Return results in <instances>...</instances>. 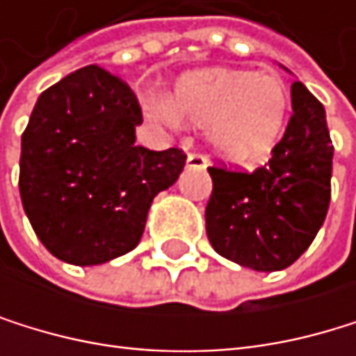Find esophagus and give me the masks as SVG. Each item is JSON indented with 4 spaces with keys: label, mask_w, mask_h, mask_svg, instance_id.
Returning <instances> with one entry per match:
<instances>
[{
    "label": "esophagus",
    "mask_w": 356,
    "mask_h": 356,
    "mask_svg": "<svg viewBox=\"0 0 356 356\" xmlns=\"http://www.w3.org/2000/svg\"><path fill=\"white\" fill-rule=\"evenodd\" d=\"M209 160L207 156H202V154H190L188 156V166L190 168H207Z\"/></svg>",
    "instance_id": "34e87169"
}]
</instances>
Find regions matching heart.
<instances>
[{
    "instance_id": "1",
    "label": "heart",
    "mask_w": 356,
    "mask_h": 356,
    "mask_svg": "<svg viewBox=\"0 0 356 356\" xmlns=\"http://www.w3.org/2000/svg\"><path fill=\"white\" fill-rule=\"evenodd\" d=\"M158 113L172 124L186 119L207 126V140L224 158L256 162L282 134L289 89L271 72L211 67L186 74Z\"/></svg>"
}]
</instances>
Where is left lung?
Returning <instances> with one entry per match:
<instances>
[{"label":"left lung","mask_w":356,"mask_h":356,"mask_svg":"<svg viewBox=\"0 0 356 356\" xmlns=\"http://www.w3.org/2000/svg\"><path fill=\"white\" fill-rule=\"evenodd\" d=\"M293 115L269 164L256 170L209 166L204 209L213 250L254 271L291 267L321 230L331 200L333 145L323 104L295 81Z\"/></svg>","instance_id":"obj_1"}]
</instances>
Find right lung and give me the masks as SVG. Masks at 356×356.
I'll return each mask as SVG.
<instances>
[{"label": "right lung", "mask_w": 356, "mask_h": 356, "mask_svg": "<svg viewBox=\"0 0 356 356\" xmlns=\"http://www.w3.org/2000/svg\"><path fill=\"white\" fill-rule=\"evenodd\" d=\"M134 91L87 65L40 93L21 138L19 190L31 228L59 261L89 267L134 250L158 192L186 154L134 145Z\"/></svg>", "instance_id": "1"}]
</instances>
